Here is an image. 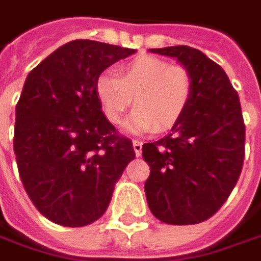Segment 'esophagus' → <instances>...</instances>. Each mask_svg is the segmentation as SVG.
Returning a JSON list of instances; mask_svg holds the SVG:
<instances>
[{"mask_svg": "<svg viewBox=\"0 0 261 261\" xmlns=\"http://www.w3.org/2000/svg\"><path fill=\"white\" fill-rule=\"evenodd\" d=\"M142 145H143V142L142 140H133V147H134V152H136V155L139 156L140 153H142Z\"/></svg>", "mask_w": 261, "mask_h": 261, "instance_id": "esophagus-1", "label": "esophagus"}]
</instances>
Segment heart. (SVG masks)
Returning <instances> with one entry per match:
<instances>
[{
    "instance_id": "obj_1",
    "label": "heart",
    "mask_w": 261,
    "mask_h": 261,
    "mask_svg": "<svg viewBox=\"0 0 261 261\" xmlns=\"http://www.w3.org/2000/svg\"><path fill=\"white\" fill-rule=\"evenodd\" d=\"M193 75L183 65H170L153 56L136 57L118 69V75L103 72L96 78L94 93L105 116L119 124L134 105L128 128L165 131L186 114L193 97Z\"/></svg>"
}]
</instances>
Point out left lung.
<instances>
[{
  "label": "left lung",
  "mask_w": 261,
  "mask_h": 261,
  "mask_svg": "<svg viewBox=\"0 0 261 261\" xmlns=\"http://www.w3.org/2000/svg\"><path fill=\"white\" fill-rule=\"evenodd\" d=\"M176 57L193 75V97L171 133L142 146L150 168L145 183L152 214L168 224L214 216L237 185L245 156V124L226 72L188 45L150 48Z\"/></svg>",
  "instance_id": "obj_1"
}]
</instances>
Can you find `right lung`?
<instances>
[{
    "instance_id": "obj_1",
    "label": "right lung",
    "mask_w": 261,
    "mask_h": 261,
    "mask_svg": "<svg viewBox=\"0 0 261 261\" xmlns=\"http://www.w3.org/2000/svg\"><path fill=\"white\" fill-rule=\"evenodd\" d=\"M133 48L91 39L59 47L29 72L16 105L14 155L32 204L53 223L91 224L136 158L133 142L101 112L96 78Z\"/></svg>"
}]
</instances>
